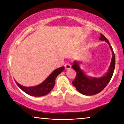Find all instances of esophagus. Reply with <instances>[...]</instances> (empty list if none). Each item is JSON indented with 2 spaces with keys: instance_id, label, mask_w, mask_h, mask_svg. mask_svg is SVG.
Segmentation results:
<instances>
[{
  "instance_id": "obj_1",
  "label": "esophagus",
  "mask_w": 124,
  "mask_h": 124,
  "mask_svg": "<svg viewBox=\"0 0 124 124\" xmlns=\"http://www.w3.org/2000/svg\"><path fill=\"white\" fill-rule=\"evenodd\" d=\"M64 66H65V69H66V70L69 69L71 68V65L69 63H66L65 65H64Z\"/></svg>"
}]
</instances>
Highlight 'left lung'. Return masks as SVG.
Wrapping results in <instances>:
<instances>
[{
  "mask_svg": "<svg viewBox=\"0 0 124 124\" xmlns=\"http://www.w3.org/2000/svg\"><path fill=\"white\" fill-rule=\"evenodd\" d=\"M100 40L105 41L108 43L112 54L111 62L108 71L103 77L101 78L87 77L80 69L79 64V62L75 61L71 67L76 71L77 75L74 81L72 82L73 85L76 88L77 90L82 94L86 96H92L101 92L110 81L114 74L115 67V56L112 47L108 40L104 35L101 33Z\"/></svg>",
  "mask_w": 124,
  "mask_h": 124,
  "instance_id": "1",
  "label": "left lung"
}]
</instances>
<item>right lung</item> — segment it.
I'll return each mask as SVG.
<instances>
[{"mask_svg":"<svg viewBox=\"0 0 124 124\" xmlns=\"http://www.w3.org/2000/svg\"><path fill=\"white\" fill-rule=\"evenodd\" d=\"M64 66H62L54 70L42 83L34 87H24L15 82L17 85L27 94L35 97L44 96L47 94L53 89L55 85V79L61 72L64 71Z\"/></svg>","mask_w":124,"mask_h":124,"instance_id":"add662e5","label":"right lung"}]
</instances>
